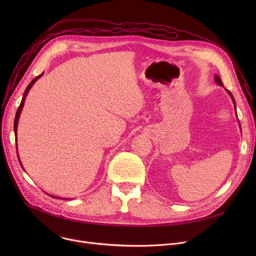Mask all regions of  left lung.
<instances>
[{
	"mask_svg": "<svg viewBox=\"0 0 256 256\" xmlns=\"http://www.w3.org/2000/svg\"><path fill=\"white\" fill-rule=\"evenodd\" d=\"M214 80H216V82L219 84V85H221V86H223V83H222V80H220V78L218 76H214ZM227 90V89H226ZM228 91V93L230 94V96H232V100H234V106H236V102H234V96H232V92L230 91V90H227Z\"/></svg>",
	"mask_w": 256,
	"mask_h": 256,
	"instance_id": "left-lung-1",
	"label": "left lung"
}]
</instances>
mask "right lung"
I'll return each mask as SVG.
<instances>
[{"label":"right lung","instance_id":"add662e5","mask_svg":"<svg viewBox=\"0 0 256 256\" xmlns=\"http://www.w3.org/2000/svg\"><path fill=\"white\" fill-rule=\"evenodd\" d=\"M42 76V74H39V76H37L32 82L28 85V87L26 88V91H24V96H22V102H20V106H18V111H16V119H14V132H16V130H18V117H20V111H22V106H24V98H26V93H28V91L30 90V88L32 87V85L35 83V80H37L40 76ZM16 154H18V150H16ZM22 165V164H20ZM52 198H55V196H52ZM56 198H58V197H56Z\"/></svg>","mask_w":256,"mask_h":256}]
</instances>
